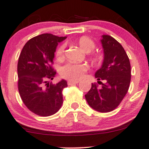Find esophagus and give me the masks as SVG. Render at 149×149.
I'll use <instances>...</instances> for the list:
<instances>
[{"mask_svg":"<svg viewBox=\"0 0 149 149\" xmlns=\"http://www.w3.org/2000/svg\"><path fill=\"white\" fill-rule=\"evenodd\" d=\"M78 83H79V81H71V80H70V81H68V85H74V84H76Z\"/></svg>","mask_w":149,"mask_h":149,"instance_id":"obj_1","label":"esophagus"}]
</instances>
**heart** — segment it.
I'll return each instance as SVG.
<instances>
[{
  "mask_svg": "<svg viewBox=\"0 0 149 149\" xmlns=\"http://www.w3.org/2000/svg\"><path fill=\"white\" fill-rule=\"evenodd\" d=\"M78 44L85 52H90L95 48V43L91 39L87 37H82L78 41ZM65 45L59 47L56 52V57L58 60H62L65 56ZM88 66L86 64L67 63L61 69V75L63 78L71 81H79L84 76V73L88 70Z\"/></svg>",
  "mask_w": 149,
  "mask_h": 149,
  "instance_id": "b5f03b06",
  "label": "heart"
}]
</instances>
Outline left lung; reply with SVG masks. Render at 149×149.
<instances>
[{"label":"left lung","mask_w":149,"mask_h":149,"mask_svg":"<svg viewBox=\"0 0 149 149\" xmlns=\"http://www.w3.org/2000/svg\"><path fill=\"white\" fill-rule=\"evenodd\" d=\"M101 43L104 59L101 68L95 73L99 84H91V89L85 95L88 105L100 112L114 110L128 91L131 70L127 53L123 46L109 35L102 36ZM102 80L103 84L100 81Z\"/></svg>","instance_id":"left-lung-1"}]
</instances>
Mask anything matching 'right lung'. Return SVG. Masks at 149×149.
<instances>
[{
	"label": "right lung",
	"instance_id": "add662e5",
	"mask_svg": "<svg viewBox=\"0 0 149 149\" xmlns=\"http://www.w3.org/2000/svg\"><path fill=\"white\" fill-rule=\"evenodd\" d=\"M66 38L52 34H40L29 40L19 55V94L26 107L40 116L54 115L63 104L62 91L68 86L67 81L62 79L52 84L47 80H52L56 75L51 64L58 43Z\"/></svg>",
	"mask_w": 149,
	"mask_h": 149
}]
</instances>
